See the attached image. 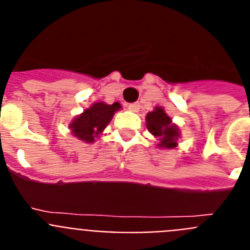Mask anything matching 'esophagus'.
<instances>
[{
  "mask_svg": "<svg viewBox=\"0 0 250 250\" xmlns=\"http://www.w3.org/2000/svg\"><path fill=\"white\" fill-rule=\"evenodd\" d=\"M127 109H129V110H130V111L138 112V111H139V110H140V104H139V103L129 104V105H127Z\"/></svg>",
  "mask_w": 250,
  "mask_h": 250,
  "instance_id": "esophagus-1",
  "label": "esophagus"
}]
</instances>
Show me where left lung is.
<instances>
[{
  "mask_svg": "<svg viewBox=\"0 0 250 250\" xmlns=\"http://www.w3.org/2000/svg\"><path fill=\"white\" fill-rule=\"evenodd\" d=\"M146 127L152 135L159 141L158 146L161 149H173L178 145V139L180 136L178 126L173 124L171 119L167 115L163 107L156 106L154 111L147 112Z\"/></svg>",
  "mask_w": 250,
  "mask_h": 250,
  "instance_id": "obj_1",
  "label": "left lung"
}]
</instances>
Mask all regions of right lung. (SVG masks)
Wrapping results in <instances>:
<instances>
[{
    "label": "right lung",
    "instance_id": "obj_1",
    "mask_svg": "<svg viewBox=\"0 0 250 250\" xmlns=\"http://www.w3.org/2000/svg\"><path fill=\"white\" fill-rule=\"evenodd\" d=\"M120 109L121 105L119 103H114L112 105L103 101L95 103L72 120L70 129L77 139L89 144L94 143L95 138H98L99 134L104 131L115 112Z\"/></svg>",
    "mask_w": 250,
    "mask_h": 250
}]
</instances>
